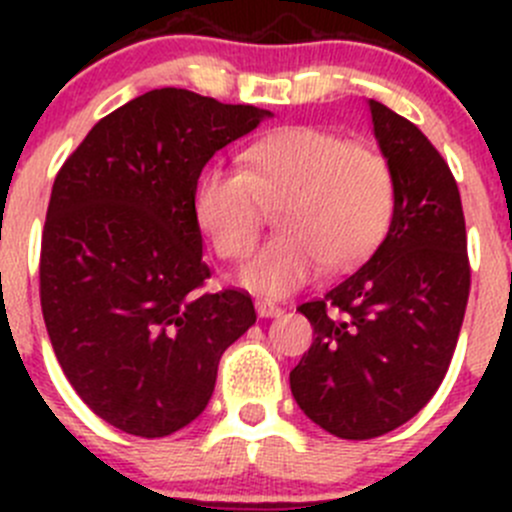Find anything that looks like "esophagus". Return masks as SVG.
I'll return each mask as SVG.
<instances>
[{
  "label": "esophagus",
  "instance_id": "obj_1",
  "mask_svg": "<svg viewBox=\"0 0 512 512\" xmlns=\"http://www.w3.org/2000/svg\"><path fill=\"white\" fill-rule=\"evenodd\" d=\"M255 309H257V317H262V319L280 317V314L285 312V309L277 307V304H275V302H270V299H257V302H255Z\"/></svg>",
  "mask_w": 512,
  "mask_h": 512
}]
</instances>
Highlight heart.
Returning a JSON list of instances; mask_svg holds the SVG:
<instances>
[{"mask_svg": "<svg viewBox=\"0 0 512 512\" xmlns=\"http://www.w3.org/2000/svg\"><path fill=\"white\" fill-rule=\"evenodd\" d=\"M242 168L210 165L193 190V215L223 260H242L277 208L272 237L240 272L252 294L282 299L329 270L364 260L389 230L394 175L376 148L332 131L289 126L245 148Z\"/></svg>", "mask_w": 512, "mask_h": 512, "instance_id": "heart-1", "label": "heart"}]
</instances>
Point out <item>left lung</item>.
Wrapping results in <instances>:
<instances>
[{
	"label": "left lung",
	"instance_id": "obj_1",
	"mask_svg": "<svg viewBox=\"0 0 512 512\" xmlns=\"http://www.w3.org/2000/svg\"><path fill=\"white\" fill-rule=\"evenodd\" d=\"M394 175V215L374 255L317 302L297 309L314 342L289 371L299 409L349 441L414 418L446 376L466 314L471 267L458 185L404 116L369 101Z\"/></svg>",
	"mask_w": 512,
	"mask_h": 512
}]
</instances>
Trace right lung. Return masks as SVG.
Here are the masks:
<instances>
[{"label":"right lung","instance_id":"obj_1","mask_svg":"<svg viewBox=\"0 0 512 512\" xmlns=\"http://www.w3.org/2000/svg\"><path fill=\"white\" fill-rule=\"evenodd\" d=\"M270 111L156 89L96 123L61 165L41 237V312L56 359L111 426L163 438L208 406L220 356L255 324L210 277L193 190L205 163Z\"/></svg>","mask_w":512,"mask_h":512}]
</instances>
